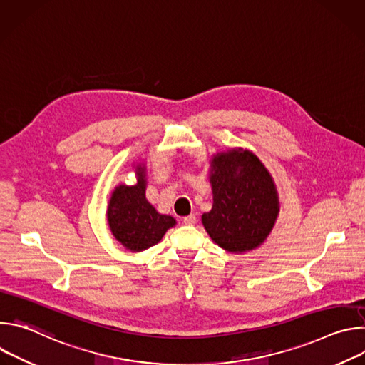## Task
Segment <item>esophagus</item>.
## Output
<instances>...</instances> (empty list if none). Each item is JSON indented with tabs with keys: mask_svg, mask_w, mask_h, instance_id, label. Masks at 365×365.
Masks as SVG:
<instances>
[{
	"mask_svg": "<svg viewBox=\"0 0 365 365\" xmlns=\"http://www.w3.org/2000/svg\"><path fill=\"white\" fill-rule=\"evenodd\" d=\"M183 224H185V225H195V224H196V217H195L193 214L185 217V218H183Z\"/></svg>",
	"mask_w": 365,
	"mask_h": 365,
	"instance_id": "34e87169",
	"label": "esophagus"
}]
</instances>
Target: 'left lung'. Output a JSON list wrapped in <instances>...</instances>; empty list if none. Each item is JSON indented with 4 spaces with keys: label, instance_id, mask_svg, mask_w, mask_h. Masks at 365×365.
Masks as SVG:
<instances>
[{
    "label": "left lung",
    "instance_id": "1",
    "mask_svg": "<svg viewBox=\"0 0 365 365\" xmlns=\"http://www.w3.org/2000/svg\"><path fill=\"white\" fill-rule=\"evenodd\" d=\"M214 205L202 215L210 237L231 252H245L262 244L279 214L273 179L248 150L217 154L211 163Z\"/></svg>",
    "mask_w": 365,
    "mask_h": 365
}]
</instances>
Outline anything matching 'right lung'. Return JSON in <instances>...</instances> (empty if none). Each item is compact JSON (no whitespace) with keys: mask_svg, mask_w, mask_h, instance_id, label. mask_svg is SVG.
Masks as SVG:
<instances>
[{"mask_svg":"<svg viewBox=\"0 0 365 365\" xmlns=\"http://www.w3.org/2000/svg\"><path fill=\"white\" fill-rule=\"evenodd\" d=\"M144 168H138L134 186H118L108 205V224L114 237L131 251H143L158 244L176 221L162 215L145 199Z\"/></svg>","mask_w":365,"mask_h":365,"instance_id":"obj_1","label":"right lung"}]
</instances>
